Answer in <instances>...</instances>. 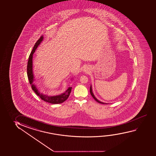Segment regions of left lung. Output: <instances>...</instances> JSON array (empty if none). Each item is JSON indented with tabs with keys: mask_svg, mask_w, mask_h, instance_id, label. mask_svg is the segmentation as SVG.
Returning a JSON list of instances; mask_svg holds the SVG:
<instances>
[{
	"mask_svg": "<svg viewBox=\"0 0 156 156\" xmlns=\"http://www.w3.org/2000/svg\"><path fill=\"white\" fill-rule=\"evenodd\" d=\"M90 94H91L92 97L94 98V99L96 100V101L98 102L99 103H100V104H107L106 103H104V102H101L99 100H98L97 98L95 97V96L94 95V94H93V92H92V86L91 85L90 86Z\"/></svg>",
	"mask_w": 156,
	"mask_h": 156,
	"instance_id": "1",
	"label": "left lung"
}]
</instances>
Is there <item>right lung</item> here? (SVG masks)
I'll list each match as a JSON object with an SVG mask.
<instances>
[{
  "label": "right lung",
  "mask_w": 156,
  "mask_h": 156,
  "mask_svg": "<svg viewBox=\"0 0 156 156\" xmlns=\"http://www.w3.org/2000/svg\"><path fill=\"white\" fill-rule=\"evenodd\" d=\"M43 38H44L43 36L41 35V37H40L39 39L36 42V43L34 46V48L32 50L31 54L30 55L27 65V77L29 79L30 84L31 85L32 89L34 90L35 94H37V96H39L40 98L42 100H44V101L50 103V104H61L63 102H64L65 100H66L67 98H69V96L71 94L72 87H69L66 90V91L64 93L59 94V95H57V96H48L47 95H44V94H42V93H40L37 87L35 86V84H34V82L35 80V79L34 78V73H33V70H32L33 55L35 52V50L37 48L38 46L42 41Z\"/></svg>",
  "instance_id": "1"
}]
</instances>
